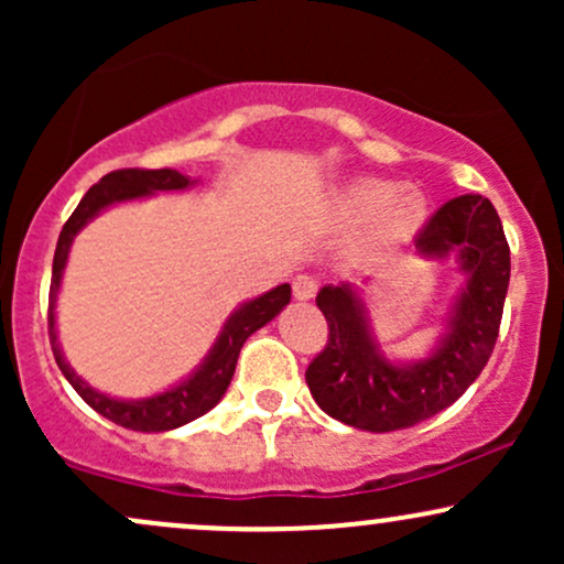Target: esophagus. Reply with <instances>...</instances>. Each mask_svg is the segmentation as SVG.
Wrapping results in <instances>:
<instances>
[{
    "mask_svg": "<svg viewBox=\"0 0 564 564\" xmlns=\"http://www.w3.org/2000/svg\"><path fill=\"white\" fill-rule=\"evenodd\" d=\"M315 291H318V281H315L313 275H296L294 278V296L300 302L313 300Z\"/></svg>",
    "mask_w": 564,
    "mask_h": 564,
    "instance_id": "34e87169",
    "label": "esophagus"
}]
</instances>
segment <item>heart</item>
<instances>
[{"instance_id":"b5f03b06","label":"heart","mask_w":564,"mask_h":564,"mask_svg":"<svg viewBox=\"0 0 564 564\" xmlns=\"http://www.w3.org/2000/svg\"><path fill=\"white\" fill-rule=\"evenodd\" d=\"M339 215L347 223H368L379 217L373 243L398 246L422 230L426 200L422 193H403V185L394 180H360L339 196Z\"/></svg>"}]
</instances>
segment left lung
I'll return each mask as SVG.
<instances>
[{
    "mask_svg": "<svg viewBox=\"0 0 564 564\" xmlns=\"http://www.w3.org/2000/svg\"><path fill=\"white\" fill-rule=\"evenodd\" d=\"M413 243L424 260L453 257L464 275L424 358L394 360L381 349L364 291L352 283H328L315 296L328 321V345L304 379L315 403L355 430L394 432L432 419L469 390L496 347L511 268L494 204L482 196L453 198Z\"/></svg>",
    "mask_w": 564,
    "mask_h": 564,
    "instance_id": "left-lung-1",
    "label": "left lung"
}]
</instances>
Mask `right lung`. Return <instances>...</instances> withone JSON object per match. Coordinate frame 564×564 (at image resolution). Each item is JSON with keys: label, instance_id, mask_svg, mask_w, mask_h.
<instances>
[{"label": "right lung", "instance_id": "add662e5", "mask_svg": "<svg viewBox=\"0 0 564 564\" xmlns=\"http://www.w3.org/2000/svg\"><path fill=\"white\" fill-rule=\"evenodd\" d=\"M198 180H191L187 174H180L177 170H119L106 174L100 183L93 185L87 191V196L79 200V206L74 209V215L68 217V223L63 225L61 238H57L55 260H53V286H50V345H53L57 368L63 371V377L68 379V384L79 392V398L89 408H95L100 416L111 419L113 424L124 426V430L134 432H170L177 430L193 419L204 416L206 411H212L223 394L228 392L232 373H236L238 352H241L243 341L249 339L257 328H262L264 323H270L281 313L283 307L291 302V286L281 283V286L264 291V294L254 296V300L238 304L230 313V318L225 321L223 332L215 339L206 358L187 373L185 379H180L177 384H172L170 390L151 394V398H138V400H124L113 398L95 390L93 384H87L79 373L70 368V364L63 355L61 341H57V326H55V304H57V291L63 283V270H66L68 251L74 238L79 236L84 225H89L97 215H102L106 209H111L116 204H124V200H138L156 196V193L166 191H187V187L196 185Z\"/></svg>", "mask_w": 564, "mask_h": 564}]
</instances>
